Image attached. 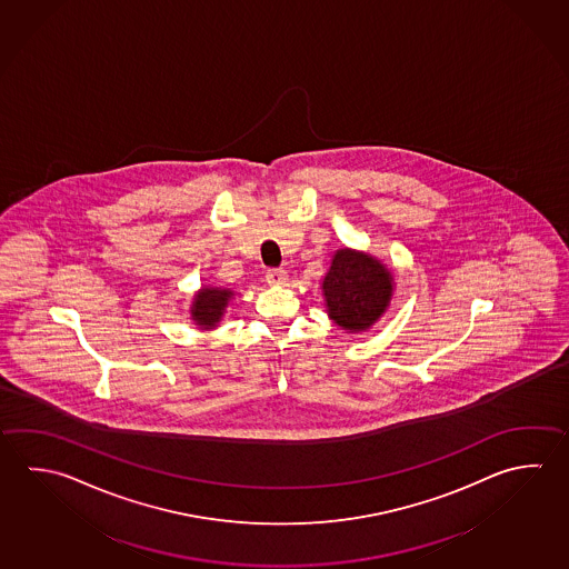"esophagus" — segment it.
Wrapping results in <instances>:
<instances>
[{
    "mask_svg": "<svg viewBox=\"0 0 569 569\" xmlns=\"http://www.w3.org/2000/svg\"><path fill=\"white\" fill-rule=\"evenodd\" d=\"M267 282L269 284H284L287 282V270L270 269L267 272Z\"/></svg>",
    "mask_w": 569,
    "mask_h": 569,
    "instance_id": "esophagus-1",
    "label": "esophagus"
}]
</instances>
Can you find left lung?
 Masks as SVG:
<instances>
[{"instance_id":"8db88e82","label":"left lung","mask_w":569,"mask_h":569,"mask_svg":"<svg viewBox=\"0 0 569 569\" xmlns=\"http://www.w3.org/2000/svg\"><path fill=\"white\" fill-rule=\"evenodd\" d=\"M329 317L347 331H365L381 317L393 277L379 260L342 248L322 280Z\"/></svg>"}]
</instances>
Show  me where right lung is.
<instances>
[{
	"label": "right lung",
	"mask_w": 569,
	"mask_h": 569,
	"mask_svg": "<svg viewBox=\"0 0 569 569\" xmlns=\"http://www.w3.org/2000/svg\"><path fill=\"white\" fill-rule=\"evenodd\" d=\"M232 297L230 290L202 289L198 292L197 300L192 305V319L202 329H212L220 321L228 300Z\"/></svg>",
	"instance_id": "1"
}]
</instances>
